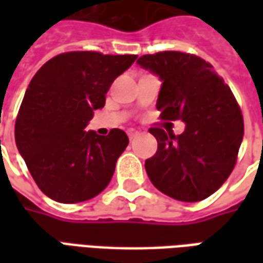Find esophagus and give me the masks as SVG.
Segmentation results:
<instances>
[{"instance_id":"34e87169","label":"esophagus","mask_w":263,"mask_h":263,"mask_svg":"<svg viewBox=\"0 0 263 263\" xmlns=\"http://www.w3.org/2000/svg\"><path fill=\"white\" fill-rule=\"evenodd\" d=\"M138 135H139V131H135V129H129V131H128V137H129V139H135V138L138 137Z\"/></svg>"}]
</instances>
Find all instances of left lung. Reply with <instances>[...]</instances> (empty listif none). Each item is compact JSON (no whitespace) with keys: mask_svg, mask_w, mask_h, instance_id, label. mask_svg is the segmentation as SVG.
Masks as SVG:
<instances>
[{"mask_svg":"<svg viewBox=\"0 0 263 263\" xmlns=\"http://www.w3.org/2000/svg\"><path fill=\"white\" fill-rule=\"evenodd\" d=\"M137 63L162 81L156 103L160 118L186 124L177 137L149 129L158 141L156 154L145 160L151 182L180 201L207 198L231 175L242 142V114L231 88L194 54L159 52Z\"/></svg>","mask_w":263,"mask_h":263,"instance_id":"obj_1","label":"left lung"}]
</instances>
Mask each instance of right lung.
<instances>
[{"mask_svg":"<svg viewBox=\"0 0 263 263\" xmlns=\"http://www.w3.org/2000/svg\"><path fill=\"white\" fill-rule=\"evenodd\" d=\"M137 58L67 52L33 76L16 117L15 142L37 187L54 201H86L108 186L128 137L117 128L107 137L84 129L104 107L112 81Z\"/></svg>","mask_w":263,"mask_h":263,"instance_id":"right-lung-1","label":"right lung"}]
</instances>
